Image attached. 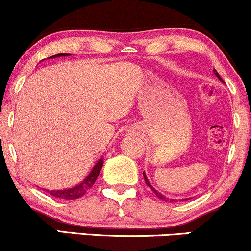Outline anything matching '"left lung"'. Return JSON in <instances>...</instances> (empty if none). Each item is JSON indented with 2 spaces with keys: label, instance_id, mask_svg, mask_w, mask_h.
<instances>
[{
  "label": "left lung",
  "instance_id": "8db88e82",
  "mask_svg": "<svg viewBox=\"0 0 251 251\" xmlns=\"http://www.w3.org/2000/svg\"><path fill=\"white\" fill-rule=\"evenodd\" d=\"M214 74H215V75L216 76H217L218 77V79H220L221 80V81L222 82H223V80H222L221 79V76H220V74H218V72L217 71H216V70H214ZM143 176H144V179H145V183H146V185H148L149 186V188L150 189H151L152 190V191H153L154 192V194H155V196H157V197L158 198H160V200H162V201H177V200H176V198H169V197H166V196H164L163 194H160V192L159 191H157V190H155L154 188H153V186H152L151 185V183H150V181H149V179H148V177H146V174H145V172H143ZM188 200H190V198H181V200H179L180 201H188Z\"/></svg>",
  "mask_w": 251,
  "mask_h": 251
}]
</instances>
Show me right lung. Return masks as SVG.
Segmentation results:
<instances>
[{"mask_svg": "<svg viewBox=\"0 0 251 251\" xmlns=\"http://www.w3.org/2000/svg\"><path fill=\"white\" fill-rule=\"evenodd\" d=\"M71 54H56L48 59H54V57H60V56H68ZM103 165V158H100L99 160L96 163V165L93 166V169L91 170L87 177L83 179L81 183H79L75 186H72L68 189H60V190H50V189H42L43 191L47 192L48 195L53 196V197L60 198V200H77V198L82 197L86 192L88 191L92 186L96 183L98 176L100 174V170H101Z\"/></svg>", "mask_w": 251, "mask_h": 251, "instance_id": "1", "label": "right lung"}]
</instances>
